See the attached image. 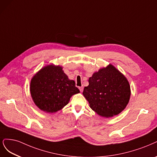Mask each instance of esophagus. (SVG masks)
I'll return each mask as SVG.
<instances>
[{"label":"esophagus","mask_w":157,"mask_h":157,"mask_svg":"<svg viewBox=\"0 0 157 157\" xmlns=\"http://www.w3.org/2000/svg\"><path fill=\"white\" fill-rule=\"evenodd\" d=\"M83 89H84V88L82 87H79V90H80V92H82V91H83Z\"/></svg>","instance_id":"1"}]
</instances>
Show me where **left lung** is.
<instances>
[{"mask_svg":"<svg viewBox=\"0 0 157 157\" xmlns=\"http://www.w3.org/2000/svg\"><path fill=\"white\" fill-rule=\"evenodd\" d=\"M83 95L99 115L109 117L121 112L129 101L131 88L127 78L112 65L89 78Z\"/></svg>","mask_w":157,"mask_h":157,"instance_id":"left-lung-1","label":"left lung"}]
</instances>
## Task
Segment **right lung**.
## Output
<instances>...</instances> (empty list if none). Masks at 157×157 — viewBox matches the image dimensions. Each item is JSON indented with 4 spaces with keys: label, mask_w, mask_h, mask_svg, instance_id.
Returning <instances> with one entry per match:
<instances>
[{
    "label": "right lung",
    "mask_w": 157,
    "mask_h": 157,
    "mask_svg": "<svg viewBox=\"0 0 157 157\" xmlns=\"http://www.w3.org/2000/svg\"><path fill=\"white\" fill-rule=\"evenodd\" d=\"M80 92L74 80H69L62 67L51 65L35 75L30 82V94L36 106L47 112L61 110L73 95Z\"/></svg>",
    "instance_id": "add662e5"
}]
</instances>
